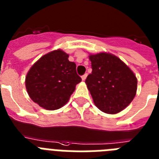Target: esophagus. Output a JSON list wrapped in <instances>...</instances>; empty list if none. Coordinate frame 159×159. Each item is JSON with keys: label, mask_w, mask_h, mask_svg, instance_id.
Returning a JSON list of instances; mask_svg holds the SVG:
<instances>
[{"label": "esophagus", "mask_w": 159, "mask_h": 159, "mask_svg": "<svg viewBox=\"0 0 159 159\" xmlns=\"http://www.w3.org/2000/svg\"><path fill=\"white\" fill-rule=\"evenodd\" d=\"M87 75H88L87 74H84V75H82V76H81V78H82V80H86V78H87Z\"/></svg>", "instance_id": "obj_1"}]
</instances>
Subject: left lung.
<instances>
[{
	"instance_id": "obj_1",
	"label": "left lung",
	"mask_w": 159,
	"mask_h": 159,
	"mask_svg": "<svg viewBox=\"0 0 159 159\" xmlns=\"http://www.w3.org/2000/svg\"><path fill=\"white\" fill-rule=\"evenodd\" d=\"M92 74L85 80L94 104L102 112L115 115L134 99L137 79L131 69L114 54L89 55Z\"/></svg>"
}]
</instances>
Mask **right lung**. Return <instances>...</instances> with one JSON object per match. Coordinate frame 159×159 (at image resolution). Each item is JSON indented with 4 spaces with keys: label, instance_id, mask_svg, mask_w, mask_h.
<instances>
[{
    "label": "right lung",
    "instance_id": "1",
    "mask_svg": "<svg viewBox=\"0 0 159 159\" xmlns=\"http://www.w3.org/2000/svg\"><path fill=\"white\" fill-rule=\"evenodd\" d=\"M61 49L51 51L32 65L25 80L27 93L40 107L54 111L67 103L81 82L76 65Z\"/></svg>",
    "mask_w": 159,
    "mask_h": 159
}]
</instances>
